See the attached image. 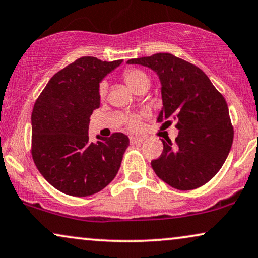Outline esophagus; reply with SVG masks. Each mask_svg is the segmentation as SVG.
Listing matches in <instances>:
<instances>
[{"mask_svg": "<svg viewBox=\"0 0 258 258\" xmlns=\"http://www.w3.org/2000/svg\"><path fill=\"white\" fill-rule=\"evenodd\" d=\"M129 140L132 145H137V143H141L143 141L142 137H139V136H130Z\"/></svg>", "mask_w": 258, "mask_h": 258, "instance_id": "34e87169", "label": "esophagus"}]
</instances>
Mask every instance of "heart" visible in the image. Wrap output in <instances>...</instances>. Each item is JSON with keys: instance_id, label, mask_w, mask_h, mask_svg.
<instances>
[{"instance_id": "heart-1", "label": "heart", "mask_w": 258, "mask_h": 258, "mask_svg": "<svg viewBox=\"0 0 258 258\" xmlns=\"http://www.w3.org/2000/svg\"><path fill=\"white\" fill-rule=\"evenodd\" d=\"M123 78H124V82L125 84L128 85V88L135 93L142 89L148 90L150 86V79L148 75H147L146 72L141 71V70H136V69L128 70V71H125L124 75H123ZM106 89H108L106 83L104 82L100 83L98 92L102 98L105 96ZM129 126L134 130L137 129L140 126V119L139 118L129 119Z\"/></svg>"}]
</instances>
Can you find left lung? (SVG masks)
Returning <instances> with one entry per match:
<instances>
[{"label": "left lung", "mask_w": 258, "mask_h": 258, "mask_svg": "<svg viewBox=\"0 0 258 258\" xmlns=\"http://www.w3.org/2000/svg\"><path fill=\"white\" fill-rule=\"evenodd\" d=\"M159 76L162 109L158 122H176L175 143L161 140L163 152L152 167L169 186L189 190L205 185L218 173L229 155L233 128L229 108L205 73L188 61L158 53L130 59Z\"/></svg>", "instance_id": "obj_1"}]
</instances>
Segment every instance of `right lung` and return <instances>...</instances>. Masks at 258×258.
<instances>
[{"instance_id":"add662e5","label":"right lung","mask_w":258,"mask_h":258,"mask_svg":"<svg viewBox=\"0 0 258 258\" xmlns=\"http://www.w3.org/2000/svg\"><path fill=\"white\" fill-rule=\"evenodd\" d=\"M122 60L83 56L60 70L36 99L32 112V156L41 175L60 192L88 197L118 172L128 136L115 133L89 141L90 116L100 104L99 83Z\"/></svg>"}]
</instances>
